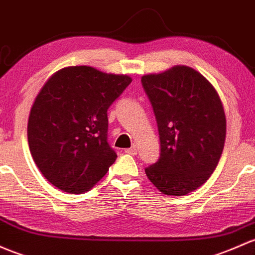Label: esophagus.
Returning a JSON list of instances; mask_svg holds the SVG:
<instances>
[{
	"label": "esophagus",
	"instance_id": "34e87169",
	"mask_svg": "<svg viewBox=\"0 0 255 255\" xmlns=\"http://www.w3.org/2000/svg\"><path fill=\"white\" fill-rule=\"evenodd\" d=\"M125 152H127V154H130V155H136L138 150H136V146L135 145H133V146H130L129 149H126Z\"/></svg>",
	"mask_w": 255,
	"mask_h": 255
}]
</instances>
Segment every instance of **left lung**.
<instances>
[{
	"label": "left lung",
	"mask_w": 255,
	"mask_h": 255,
	"mask_svg": "<svg viewBox=\"0 0 255 255\" xmlns=\"http://www.w3.org/2000/svg\"><path fill=\"white\" fill-rule=\"evenodd\" d=\"M157 122L161 152L145 168L166 195L199 188L218 166L226 138V116L215 88L199 72L175 66L141 77Z\"/></svg>",
	"instance_id": "1"
}]
</instances>
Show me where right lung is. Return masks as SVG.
<instances>
[{
  "label": "right lung",
  "instance_id": "1",
  "mask_svg": "<svg viewBox=\"0 0 255 255\" xmlns=\"http://www.w3.org/2000/svg\"><path fill=\"white\" fill-rule=\"evenodd\" d=\"M130 82L123 74L72 66L45 83L29 115L28 141L50 183L80 194L106 175L117 157L107 143V109Z\"/></svg>",
  "mask_w": 255,
  "mask_h": 255
}]
</instances>
